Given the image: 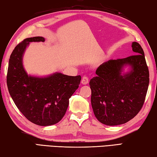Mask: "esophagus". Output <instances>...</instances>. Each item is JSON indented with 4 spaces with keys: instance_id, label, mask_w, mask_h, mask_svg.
I'll list each match as a JSON object with an SVG mask.
<instances>
[{
    "instance_id": "esophagus-1",
    "label": "esophagus",
    "mask_w": 157,
    "mask_h": 157,
    "mask_svg": "<svg viewBox=\"0 0 157 157\" xmlns=\"http://www.w3.org/2000/svg\"><path fill=\"white\" fill-rule=\"evenodd\" d=\"M81 82H82V84H84V85L88 84L89 83V78H88V77H87V76L82 77Z\"/></svg>"
}]
</instances>
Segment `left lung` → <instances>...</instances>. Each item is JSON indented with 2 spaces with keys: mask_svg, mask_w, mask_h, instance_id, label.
<instances>
[{
  "mask_svg": "<svg viewBox=\"0 0 157 157\" xmlns=\"http://www.w3.org/2000/svg\"><path fill=\"white\" fill-rule=\"evenodd\" d=\"M132 47L135 55L103 63L95 71L97 76L89 82L94 113L100 123L107 125L127 123L144 104L149 70L140 45L133 42ZM127 64L132 66V71L122 76L121 68Z\"/></svg>",
  "mask_w": 157,
  "mask_h": 157,
  "instance_id": "left-lung-1",
  "label": "left lung"
}]
</instances>
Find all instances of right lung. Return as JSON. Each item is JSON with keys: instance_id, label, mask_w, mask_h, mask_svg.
Instances as JSON below:
<instances>
[{"instance_id": "obj_1", "label": "right lung", "mask_w": 157, "mask_h": 157, "mask_svg": "<svg viewBox=\"0 0 157 157\" xmlns=\"http://www.w3.org/2000/svg\"><path fill=\"white\" fill-rule=\"evenodd\" d=\"M44 41L41 36L30 37L15 47L9 61L7 84L23 115L37 125L48 126L57 123L65 115L69 98L78 89L81 76L59 73L44 78L28 76L22 65L25 48L30 42Z\"/></svg>"}]
</instances>
